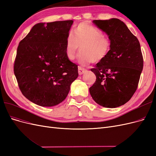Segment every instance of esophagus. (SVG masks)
Listing matches in <instances>:
<instances>
[{"label":"esophagus","instance_id":"34e87169","mask_svg":"<svg viewBox=\"0 0 156 156\" xmlns=\"http://www.w3.org/2000/svg\"><path fill=\"white\" fill-rule=\"evenodd\" d=\"M85 71H86V69H84V68H82V67L79 66V68H78V72H79V74L80 75L83 74L84 72H85Z\"/></svg>","mask_w":156,"mask_h":156}]
</instances>
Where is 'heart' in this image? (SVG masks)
I'll use <instances>...</instances> for the list:
<instances>
[{"label": "heart", "mask_w": 156, "mask_h": 156, "mask_svg": "<svg viewBox=\"0 0 156 156\" xmlns=\"http://www.w3.org/2000/svg\"><path fill=\"white\" fill-rule=\"evenodd\" d=\"M74 35L69 33L65 45L66 55L69 60H73L81 48L79 62L87 65L91 62L96 63L104 60L109 53L111 43L103 36V32L94 26L81 23L74 29Z\"/></svg>", "instance_id": "obj_1"}]
</instances>
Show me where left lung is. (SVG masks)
Wrapping results in <instances>:
<instances>
[{"instance_id":"obj_1","label":"left lung","mask_w":156,"mask_h":156,"mask_svg":"<svg viewBox=\"0 0 156 156\" xmlns=\"http://www.w3.org/2000/svg\"><path fill=\"white\" fill-rule=\"evenodd\" d=\"M111 43L109 53L91 71L96 80L89 88L98 104L107 108L124 105L133 96L143 68L139 41L119 19L94 20Z\"/></svg>"}]
</instances>
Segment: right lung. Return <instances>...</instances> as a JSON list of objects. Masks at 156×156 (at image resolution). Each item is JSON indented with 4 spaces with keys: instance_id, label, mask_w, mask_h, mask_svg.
Instances as JSON below:
<instances>
[{
    "instance_id": "1",
    "label": "right lung",
    "mask_w": 156,
    "mask_h": 156,
    "mask_svg": "<svg viewBox=\"0 0 156 156\" xmlns=\"http://www.w3.org/2000/svg\"><path fill=\"white\" fill-rule=\"evenodd\" d=\"M72 20L37 23L19 44L13 71L23 95L35 104L52 107L67 97L78 77L65 45Z\"/></svg>"
}]
</instances>
